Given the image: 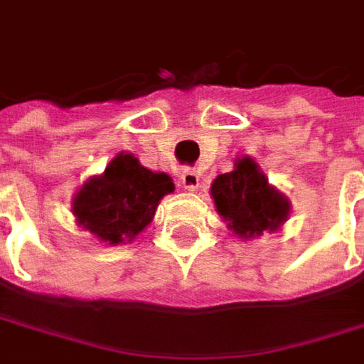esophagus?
I'll list each match as a JSON object with an SVG mask.
<instances>
[{
    "label": "esophagus",
    "instance_id": "esophagus-1",
    "mask_svg": "<svg viewBox=\"0 0 364 364\" xmlns=\"http://www.w3.org/2000/svg\"><path fill=\"white\" fill-rule=\"evenodd\" d=\"M181 185L187 191H196L199 187V173L196 168H183L181 171Z\"/></svg>",
    "mask_w": 364,
    "mask_h": 364
}]
</instances>
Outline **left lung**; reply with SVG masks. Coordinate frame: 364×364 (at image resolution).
<instances>
[{
	"label": "left lung",
	"instance_id": "1",
	"mask_svg": "<svg viewBox=\"0 0 364 364\" xmlns=\"http://www.w3.org/2000/svg\"><path fill=\"white\" fill-rule=\"evenodd\" d=\"M210 191L218 213L245 240L279 230L291 210L289 199L269 185V179L250 156L236 159L234 171L218 175Z\"/></svg>",
	"mask_w": 364,
	"mask_h": 364
}]
</instances>
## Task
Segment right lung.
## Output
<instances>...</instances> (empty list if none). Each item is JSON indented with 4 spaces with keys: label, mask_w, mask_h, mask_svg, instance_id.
Segmentation results:
<instances>
[{
    "label": "right lung",
    "mask_w": 364,
    "mask_h": 364,
    "mask_svg": "<svg viewBox=\"0 0 364 364\" xmlns=\"http://www.w3.org/2000/svg\"><path fill=\"white\" fill-rule=\"evenodd\" d=\"M175 189L166 173H154L134 154L119 152L102 175L91 177L73 199L77 224L107 245L134 240L154 218L159 201Z\"/></svg>",
    "instance_id": "right-lung-1"
}]
</instances>
